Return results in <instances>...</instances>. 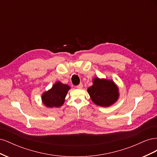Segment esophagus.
<instances>
[{
	"label": "esophagus",
	"instance_id": "1",
	"mask_svg": "<svg viewBox=\"0 0 157 157\" xmlns=\"http://www.w3.org/2000/svg\"><path fill=\"white\" fill-rule=\"evenodd\" d=\"M76 87H77V88H78V89H82V87H83V84H82V83H80Z\"/></svg>",
	"mask_w": 157,
	"mask_h": 157
}]
</instances>
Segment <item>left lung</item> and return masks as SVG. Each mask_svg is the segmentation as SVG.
Instances as JSON below:
<instances>
[{
    "instance_id": "obj_1",
    "label": "left lung",
    "mask_w": 157,
    "mask_h": 157,
    "mask_svg": "<svg viewBox=\"0 0 157 157\" xmlns=\"http://www.w3.org/2000/svg\"><path fill=\"white\" fill-rule=\"evenodd\" d=\"M93 85L87 90L92 101L97 105L103 107L111 106L119 98L118 88L113 80L96 77Z\"/></svg>"
}]
</instances>
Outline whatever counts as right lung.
I'll list each match as a JSON object with an SVG mask.
<instances>
[{
    "instance_id": "add662e5",
    "label": "right lung",
    "mask_w": 157,
    "mask_h": 157,
    "mask_svg": "<svg viewBox=\"0 0 157 157\" xmlns=\"http://www.w3.org/2000/svg\"><path fill=\"white\" fill-rule=\"evenodd\" d=\"M70 89L67 84L56 82L50 90L42 94V103L49 108L61 107L64 103L65 98Z\"/></svg>"
}]
</instances>
